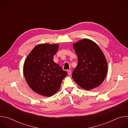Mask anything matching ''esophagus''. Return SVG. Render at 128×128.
I'll list each match as a JSON object with an SVG mask.
<instances>
[{"label":"esophagus","instance_id":"obj_1","mask_svg":"<svg viewBox=\"0 0 128 128\" xmlns=\"http://www.w3.org/2000/svg\"><path fill=\"white\" fill-rule=\"evenodd\" d=\"M67 72H68V74L70 76H71V71L70 70H68V71H67Z\"/></svg>","mask_w":128,"mask_h":128}]
</instances>
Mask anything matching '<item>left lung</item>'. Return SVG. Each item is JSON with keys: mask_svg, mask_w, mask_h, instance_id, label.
<instances>
[{"mask_svg": "<svg viewBox=\"0 0 128 128\" xmlns=\"http://www.w3.org/2000/svg\"><path fill=\"white\" fill-rule=\"evenodd\" d=\"M78 64L72 78L81 88L90 90L99 86L107 72L108 65L104 54L93 41L84 38L73 44Z\"/></svg>", "mask_w": 128, "mask_h": 128, "instance_id": "1", "label": "left lung"}]
</instances>
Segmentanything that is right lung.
I'll list each match as a JSON object with an SVG mask.
<instances>
[{
	"label": "right lung",
	"mask_w": 128,
	"mask_h": 128,
	"mask_svg": "<svg viewBox=\"0 0 128 128\" xmlns=\"http://www.w3.org/2000/svg\"><path fill=\"white\" fill-rule=\"evenodd\" d=\"M58 44H42L35 46L27 57L23 74L29 86L39 95L50 97L57 92L67 72L53 61Z\"/></svg>",
	"instance_id": "right-lung-1"
}]
</instances>
